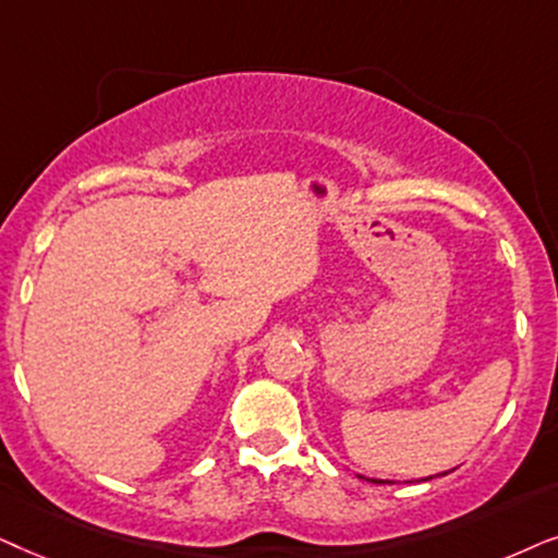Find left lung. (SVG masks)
I'll return each mask as SVG.
<instances>
[{"mask_svg":"<svg viewBox=\"0 0 558 558\" xmlns=\"http://www.w3.org/2000/svg\"><path fill=\"white\" fill-rule=\"evenodd\" d=\"M441 474H449V472H441ZM426 480H430V477H426ZM373 482H377V485H380V480H373Z\"/></svg>","mask_w":558,"mask_h":558,"instance_id":"8db88e82","label":"left lung"}]
</instances>
